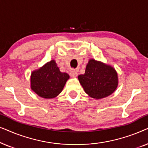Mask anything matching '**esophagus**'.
<instances>
[{
  "mask_svg": "<svg viewBox=\"0 0 148 148\" xmlns=\"http://www.w3.org/2000/svg\"><path fill=\"white\" fill-rule=\"evenodd\" d=\"M77 75H78V73H77V71L74 70V69H72L71 71L70 76L72 77H76L77 76Z\"/></svg>",
  "mask_w": 148,
  "mask_h": 148,
  "instance_id": "1",
  "label": "esophagus"
}]
</instances>
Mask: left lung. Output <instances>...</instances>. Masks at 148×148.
<instances>
[{
	"instance_id": "8db88e82",
	"label": "left lung",
	"mask_w": 148,
	"mask_h": 148,
	"mask_svg": "<svg viewBox=\"0 0 148 148\" xmlns=\"http://www.w3.org/2000/svg\"><path fill=\"white\" fill-rule=\"evenodd\" d=\"M78 79L85 92L96 100L110 96L119 84L118 74L115 69L94 58L89 60L85 73L79 75Z\"/></svg>"
}]
</instances>
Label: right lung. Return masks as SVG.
<instances>
[{"instance_id": "add662e5", "label": "right lung", "mask_w": 148, "mask_h": 148, "mask_svg": "<svg viewBox=\"0 0 148 148\" xmlns=\"http://www.w3.org/2000/svg\"><path fill=\"white\" fill-rule=\"evenodd\" d=\"M69 79V75L60 72L55 60H52L32 72L30 87L38 96L51 99L60 94Z\"/></svg>"}]
</instances>
